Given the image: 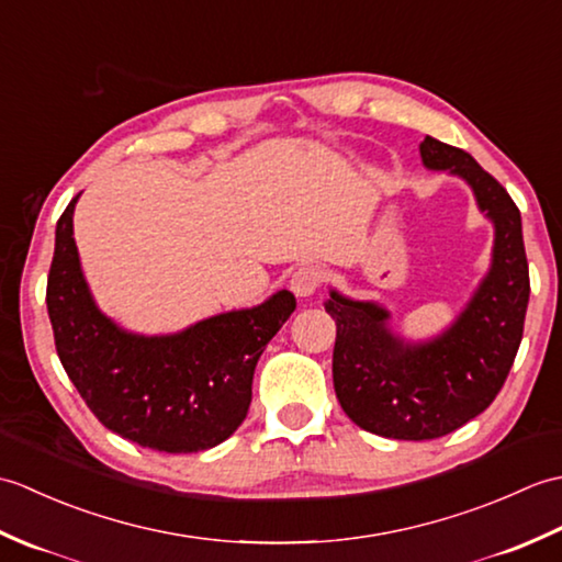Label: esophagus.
I'll use <instances>...</instances> for the list:
<instances>
[{
  "mask_svg": "<svg viewBox=\"0 0 562 562\" xmlns=\"http://www.w3.org/2000/svg\"><path fill=\"white\" fill-rule=\"evenodd\" d=\"M324 284V270L316 266H302L292 272L290 288L296 296H312Z\"/></svg>",
  "mask_w": 562,
  "mask_h": 562,
  "instance_id": "1",
  "label": "esophagus"
}]
</instances>
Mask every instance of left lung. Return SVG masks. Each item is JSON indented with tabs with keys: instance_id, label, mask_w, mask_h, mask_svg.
<instances>
[{
	"instance_id": "obj_1",
	"label": "left lung",
	"mask_w": 562,
	"mask_h": 562,
	"mask_svg": "<svg viewBox=\"0 0 562 562\" xmlns=\"http://www.w3.org/2000/svg\"><path fill=\"white\" fill-rule=\"evenodd\" d=\"M427 169H449L471 183L495 222L493 268L469 308L445 336L403 345L386 330L384 308L330 292L336 318L333 386L340 408L367 432L391 439H437L481 415L515 362L529 304V262L521 214L507 190L469 151L425 137Z\"/></svg>"
}]
</instances>
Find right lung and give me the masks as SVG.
<instances>
[{
    "label": "right lung",
    "mask_w": 562,
    "mask_h": 562,
    "mask_svg": "<svg viewBox=\"0 0 562 562\" xmlns=\"http://www.w3.org/2000/svg\"><path fill=\"white\" fill-rule=\"evenodd\" d=\"M77 198L57 220L45 292L67 376L101 425L139 447L166 453L217 447L246 420L258 357L294 312V296L282 290L178 336H130L99 312L81 278L71 236Z\"/></svg>",
    "instance_id": "1"
}]
</instances>
